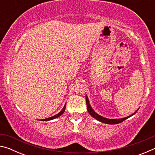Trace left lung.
I'll return each instance as SVG.
<instances>
[{
	"mask_svg": "<svg viewBox=\"0 0 155 155\" xmlns=\"http://www.w3.org/2000/svg\"><path fill=\"white\" fill-rule=\"evenodd\" d=\"M85 99H86V103H87V111L89 112V114H90L91 116H92L94 118H95L96 120H98V121L103 122V123H105V124H119V123H121L122 122L124 121V120H127L128 117H130L132 116V115H134L136 112L138 111V109L137 111H135V112L133 113L132 115H129V116L128 117H124V118H120V119H109V118H106V117H104L103 116H101V115H100L99 114H97L95 111H94V109H92V107L90 105V101H89V99H88V97L86 95L85 96Z\"/></svg>",
	"mask_w": 155,
	"mask_h": 155,
	"instance_id": "obj_1",
	"label": "left lung"
}]
</instances>
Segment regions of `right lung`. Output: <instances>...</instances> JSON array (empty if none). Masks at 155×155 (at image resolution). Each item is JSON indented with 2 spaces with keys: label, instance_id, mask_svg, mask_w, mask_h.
<instances>
[{
  "label": "right lung",
  "instance_id": "obj_1",
  "mask_svg": "<svg viewBox=\"0 0 155 155\" xmlns=\"http://www.w3.org/2000/svg\"><path fill=\"white\" fill-rule=\"evenodd\" d=\"M65 105H66V104H65V105H64V107H63V109H62V110L61 111H60L59 114H56V115H53V116H52V117H48V118H46V119H43V120H41V121H49V120H53V119H55V118H57V117H59V116H61V115L64 114V111H65Z\"/></svg>",
  "mask_w": 155,
  "mask_h": 155
}]
</instances>
